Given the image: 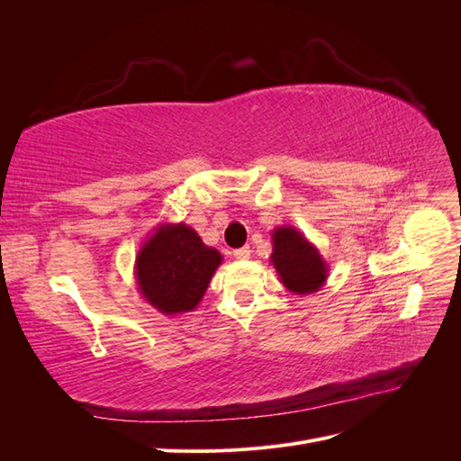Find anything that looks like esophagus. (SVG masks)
<instances>
[{"label": "esophagus", "mask_w": 461, "mask_h": 461, "mask_svg": "<svg viewBox=\"0 0 461 461\" xmlns=\"http://www.w3.org/2000/svg\"><path fill=\"white\" fill-rule=\"evenodd\" d=\"M249 252H252V249H249V246H244V248H239V249H234V258L236 259H240V261H246L248 258H249Z\"/></svg>", "instance_id": "34e87169"}]
</instances>
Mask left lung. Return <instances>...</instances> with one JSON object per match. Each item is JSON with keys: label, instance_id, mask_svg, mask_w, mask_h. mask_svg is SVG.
I'll return each instance as SVG.
<instances>
[{"label": "left lung", "instance_id": "obj_1", "mask_svg": "<svg viewBox=\"0 0 461 461\" xmlns=\"http://www.w3.org/2000/svg\"><path fill=\"white\" fill-rule=\"evenodd\" d=\"M273 254L269 258L286 290L296 296H308L325 286L329 265L319 249L294 227L273 230Z\"/></svg>", "mask_w": 461, "mask_h": 461}]
</instances>
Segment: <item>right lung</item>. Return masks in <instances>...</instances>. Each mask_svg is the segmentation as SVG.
<instances>
[{
    "mask_svg": "<svg viewBox=\"0 0 461 461\" xmlns=\"http://www.w3.org/2000/svg\"><path fill=\"white\" fill-rule=\"evenodd\" d=\"M221 263L222 256L186 222H161L138 249L134 278L153 310L180 315L198 308Z\"/></svg>",
    "mask_w": 461,
    "mask_h": 461,
    "instance_id": "right-lung-1",
    "label": "right lung"
}]
</instances>
